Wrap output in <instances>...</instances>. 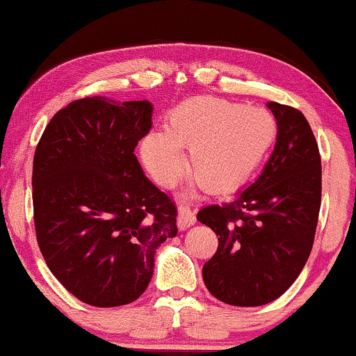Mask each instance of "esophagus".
<instances>
[{
	"label": "esophagus",
	"instance_id": "1",
	"mask_svg": "<svg viewBox=\"0 0 356 356\" xmlns=\"http://www.w3.org/2000/svg\"><path fill=\"white\" fill-rule=\"evenodd\" d=\"M195 213L190 210V208L185 207V204H181V207L178 208V216H177V225L179 229H188L190 227H193L195 225Z\"/></svg>",
	"mask_w": 356,
	"mask_h": 356
}]
</instances>
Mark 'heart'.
I'll return each instance as SVG.
<instances>
[{"label": "heart", "mask_w": 356, "mask_h": 356, "mask_svg": "<svg viewBox=\"0 0 356 356\" xmlns=\"http://www.w3.org/2000/svg\"><path fill=\"white\" fill-rule=\"evenodd\" d=\"M278 124L268 110L218 98L195 96L168 113L165 131L148 133L141 158L154 181L173 188L188 166L195 186L233 193L252 179L273 148Z\"/></svg>", "instance_id": "obj_1"}]
</instances>
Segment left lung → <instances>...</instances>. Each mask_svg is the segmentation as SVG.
Returning a JSON list of instances; mask_svg holds the SVG:
<instances>
[{
	"instance_id": "8db88e82",
	"label": "left lung",
	"mask_w": 356,
	"mask_h": 356,
	"mask_svg": "<svg viewBox=\"0 0 356 356\" xmlns=\"http://www.w3.org/2000/svg\"><path fill=\"white\" fill-rule=\"evenodd\" d=\"M266 106L278 135L260 177L196 215L220 236L203 265L204 285L233 307H260L285 293L310 257L318 223L321 160L310 124L286 104Z\"/></svg>"
}]
</instances>
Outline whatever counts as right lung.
<instances>
[{
  "instance_id": "right-lung-1",
  "label": "right lung",
  "mask_w": 356,
  "mask_h": 356,
  "mask_svg": "<svg viewBox=\"0 0 356 356\" xmlns=\"http://www.w3.org/2000/svg\"><path fill=\"white\" fill-rule=\"evenodd\" d=\"M153 104L93 96L53 116L33 161L38 245L71 295L99 308L140 298L154 253L177 236V208L146 178L135 148Z\"/></svg>"
}]
</instances>
